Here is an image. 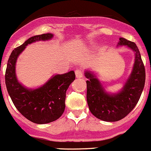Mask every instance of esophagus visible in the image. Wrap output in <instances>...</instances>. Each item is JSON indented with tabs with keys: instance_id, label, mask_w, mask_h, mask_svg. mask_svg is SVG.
<instances>
[{
	"instance_id": "obj_1",
	"label": "esophagus",
	"mask_w": 151,
	"mask_h": 151,
	"mask_svg": "<svg viewBox=\"0 0 151 151\" xmlns=\"http://www.w3.org/2000/svg\"><path fill=\"white\" fill-rule=\"evenodd\" d=\"M75 73H76V77L77 78H82V76H83V71H82L81 69L76 70Z\"/></svg>"
}]
</instances>
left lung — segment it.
Listing matches in <instances>:
<instances>
[{
  "instance_id": "8db88e82",
  "label": "left lung",
  "mask_w": 151,
  "mask_h": 151,
  "mask_svg": "<svg viewBox=\"0 0 151 151\" xmlns=\"http://www.w3.org/2000/svg\"><path fill=\"white\" fill-rule=\"evenodd\" d=\"M118 45H126L135 52V62L131 76L121 91L109 94L95 74L84 73L86 78V100L91 113L106 122H115L126 117L139 100L145 82V70L137 45L125 38H120Z\"/></svg>"
}]
</instances>
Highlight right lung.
Masks as SVG:
<instances>
[{
    "label": "right lung",
    "instance_id": "obj_1",
    "mask_svg": "<svg viewBox=\"0 0 151 151\" xmlns=\"http://www.w3.org/2000/svg\"><path fill=\"white\" fill-rule=\"evenodd\" d=\"M50 33L30 37L23 45L12 52L5 74L7 91L16 109L30 121L37 124H45L59 119L65 109L66 92L75 80L74 71L53 76L42 86L29 89L17 81L15 73L17 59L28 44L37 41L50 40Z\"/></svg>",
    "mask_w": 151,
    "mask_h": 151
}]
</instances>
